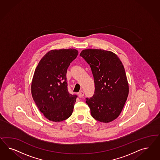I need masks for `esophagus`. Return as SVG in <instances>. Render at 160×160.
Here are the masks:
<instances>
[{
	"instance_id": "obj_1",
	"label": "esophagus",
	"mask_w": 160,
	"mask_h": 160,
	"mask_svg": "<svg viewBox=\"0 0 160 160\" xmlns=\"http://www.w3.org/2000/svg\"><path fill=\"white\" fill-rule=\"evenodd\" d=\"M84 92L83 91H81V92H78V96H79L80 97H83L84 96Z\"/></svg>"
}]
</instances>
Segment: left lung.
Here are the masks:
<instances>
[{
	"label": "left lung",
	"mask_w": 160,
	"mask_h": 160,
	"mask_svg": "<svg viewBox=\"0 0 160 160\" xmlns=\"http://www.w3.org/2000/svg\"><path fill=\"white\" fill-rule=\"evenodd\" d=\"M80 56L90 66L94 81V94L86 98L92 116L109 122L120 114L129 88L124 68L116 54L102 49L83 50Z\"/></svg>",
	"instance_id": "8db88e82"
}]
</instances>
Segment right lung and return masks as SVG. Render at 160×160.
Listing matches in <instances>:
<instances>
[{"label": "right lung", "instance_id": "right-lung-1", "mask_svg": "<svg viewBox=\"0 0 160 160\" xmlns=\"http://www.w3.org/2000/svg\"><path fill=\"white\" fill-rule=\"evenodd\" d=\"M78 55L74 48L51 50L35 70L32 95L39 110L50 121L65 120L73 112L78 96L68 92L66 73Z\"/></svg>", "mask_w": 160, "mask_h": 160}]
</instances>
